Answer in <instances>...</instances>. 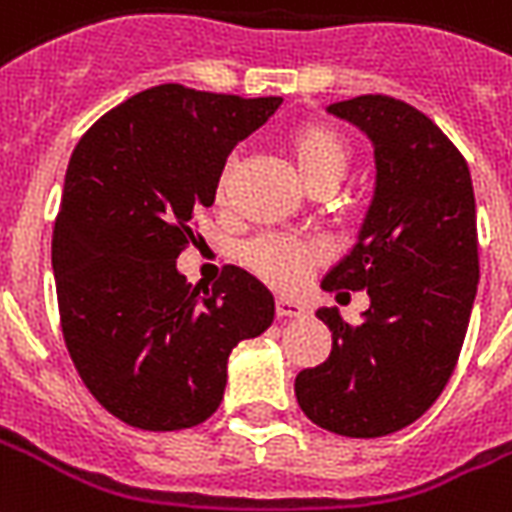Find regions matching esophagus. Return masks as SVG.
Segmentation results:
<instances>
[{
    "mask_svg": "<svg viewBox=\"0 0 512 512\" xmlns=\"http://www.w3.org/2000/svg\"><path fill=\"white\" fill-rule=\"evenodd\" d=\"M276 317L279 319H300L306 317V308L295 303V300H287V298H279L276 300Z\"/></svg>",
    "mask_w": 512,
    "mask_h": 512,
    "instance_id": "obj_1",
    "label": "esophagus"
}]
</instances>
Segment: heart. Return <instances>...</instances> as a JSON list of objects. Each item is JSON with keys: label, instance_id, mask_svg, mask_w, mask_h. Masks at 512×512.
<instances>
[{"label": "heart", "instance_id": "1", "mask_svg": "<svg viewBox=\"0 0 512 512\" xmlns=\"http://www.w3.org/2000/svg\"><path fill=\"white\" fill-rule=\"evenodd\" d=\"M284 147L290 152L292 166L314 193H330L343 179L351 163V142L341 128L322 120H303L284 134ZM236 161L222 166L217 179V204L228 201L230 179ZM322 260V249L311 241L287 239V236H257L241 247V263L263 279L273 290H295L308 271Z\"/></svg>", "mask_w": 512, "mask_h": 512}]
</instances>
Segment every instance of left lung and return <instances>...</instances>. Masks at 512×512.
I'll use <instances>...</instances> for the list:
<instances>
[{"instance_id":"1","label":"left lung","mask_w":512,"mask_h":512,"mask_svg":"<svg viewBox=\"0 0 512 512\" xmlns=\"http://www.w3.org/2000/svg\"><path fill=\"white\" fill-rule=\"evenodd\" d=\"M330 112L373 139L378 179L357 247L322 287L368 290L370 308L357 325L317 311L333 349L300 370L295 397L327 432L381 438L419 419L459 360L481 276L473 179L456 144L405 101L368 93Z\"/></svg>"}]
</instances>
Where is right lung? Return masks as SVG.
<instances>
[{
	"label": "right lung",
	"mask_w": 512,
	"mask_h": 512,
	"mask_svg": "<svg viewBox=\"0 0 512 512\" xmlns=\"http://www.w3.org/2000/svg\"><path fill=\"white\" fill-rule=\"evenodd\" d=\"M169 83L101 115L74 147L53 228L58 317L74 368L112 416L171 432L217 411L228 354L273 322L255 276L225 265L212 290L177 257L230 150L279 109Z\"/></svg>",
	"instance_id": "add662e5"
}]
</instances>
